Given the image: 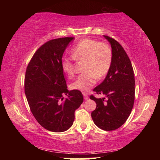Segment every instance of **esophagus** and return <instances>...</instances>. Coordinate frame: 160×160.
<instances>
[{"label": "esophagus", "instance_id": "1", "mask_svg": "<svg viewBox=\"0 0 160 160\" xmlns=\"http://www.w3.org/2000/svg\"><path fill=\"white\" fill-rule=\"evenodd\" d=\"M83 96H84V99H85V100H87V99H88V98H89V97H88V95L87 94H85V93H84L83 94Z\"/></svg>", "mask_w": 160, "mask_h": 160}]
</instances>
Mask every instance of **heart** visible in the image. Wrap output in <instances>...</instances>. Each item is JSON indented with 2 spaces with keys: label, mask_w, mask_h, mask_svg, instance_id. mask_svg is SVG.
I'll use <instances>...</instances> for the list:
<instances>
[{
  "label": "heart",
  "mask_w": 160,
  "mask_h": 160,
  "mask_svg": "<svg viewBox=\"0 0 160 160\" xmlns=\"http://www.w3.org/2000/svg\"><path fill=\"white\" fill-rule=\"evenodd\" d=\"M71 57L75 61H83V71L71 84L72 90L87 92L96 83L98 79L104 78L109 72L112 63V51L109 46L92 39H83L71 50ZM61 69L68 77L75 74V66L72 59L62 58Z\"/></svg>",
  "instance_id": "heart-1"
}]
</instances>
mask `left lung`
<instances>
[{
	"mask_svg": "<svg viewBox=\"0 0 160 160\" xmlns=\"http://www.w3.org/2000/svg\"><path fill=\"white\" fill-rule=\"evenodd\" d=\"M112 48V63L104 81L94 89V93L104 94V98L90 99L97 104L91 113L94 123L104 131H113L126 122L134 104L135 77L131 62L119 43L107 35Z\"/></svg>",
	"mask_w": 160,
	"mask_h": 160,
	"instance_id": "obj_1",
	"label": "left lung"
}]
</instances>
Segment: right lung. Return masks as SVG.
<instances>
[{"mask_svg":"<svg viewBox=\"0 0 160 160\" xmlns=\"http://www.w3.org/2000/svg\"><path fill=\"white\" fill-rule=\"evenodd\" d=\"M73 37L49 40L41 46L27 67L25 92L32 114L43 128L63 132L73 123L75 111L83 102L79 90H68L61 61ZM68 95L66 99L63 96Z\"/></svg>","mask_w":160,"mask_h":160,"instance_id":"add662e5","label":"right lung"}]
</instances>
